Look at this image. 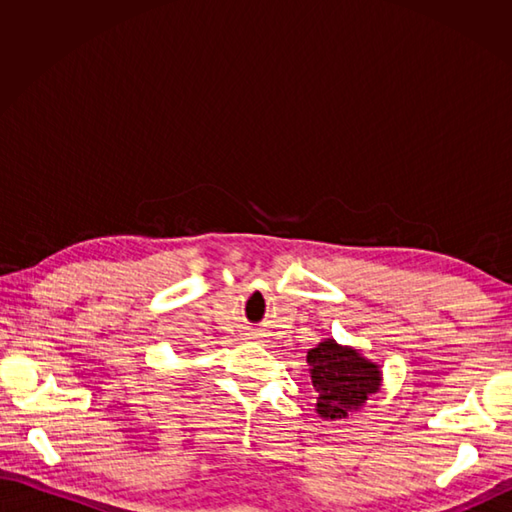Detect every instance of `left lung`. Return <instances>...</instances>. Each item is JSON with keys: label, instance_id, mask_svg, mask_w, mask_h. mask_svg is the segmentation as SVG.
I'll return each instance as SVG.
<instances>
[{"label": "left lung", "instance_id": "1", "mask_svg": "<svg viewBox=\"0 0 512 512\" xmlns=\"http://www.w3.org/2000/svg\"><path fill=\"white\" fill-rule=\"evenodd\" d=\"M317 413L325 420H341L361 409L365 400L380 389V367L354 350L325 339L306 356Z\"/></svg>", "mask_w": 512, "mask_h": 512}]
</instances>
